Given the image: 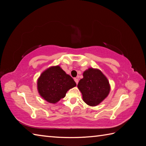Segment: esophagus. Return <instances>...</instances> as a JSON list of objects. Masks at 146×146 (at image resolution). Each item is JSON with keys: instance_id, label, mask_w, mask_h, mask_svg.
<instances>
[{"instance_id": "34e87169", "label": "esophagus", "mask_w": 146, "mask_h": 146, "mask_svg": "<svg viewBox=\"0 0 146 146\" xmlns=\"http://www.w3.org/2000/svg\"><path fill=\"white\" fill-rule=\"evenodd\" d=\"M74 80H75V82H76V84H78V80L77 79V78H75V79H74Z\"/></svg>"}]
</instances>
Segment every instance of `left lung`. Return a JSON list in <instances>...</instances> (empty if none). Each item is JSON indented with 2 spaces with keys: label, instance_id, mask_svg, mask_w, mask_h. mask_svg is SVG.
<instances>
[{
  "label": "left lung",
  "instance_id": "1",
  "mask_svg": "<svg viewBox=\"0 0 146 146\" xmlns=\"http://www.w3.org/2000/svg\"><path fill=\"white\" fill-rule=\"evenodd\" d=\"M77 87L82 94L83 100L89 106L95 107L106 98L110 91L107 78L97 68H89L83 73Z\"/></svg>",
  "mask_w": 146,
  "mask_h": 146
}]
</instances>
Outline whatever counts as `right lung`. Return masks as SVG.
<instances>
[{"mask_svg": "<svg viewBox=\"0 0 146 146\" xmlns=\"http://www.w3.org/2000/svg\"><path fill=\"white\" fill-rule=\"evenodd\" d=\"M76 86L73 79L59 65L48 68L42 71L37 80V89L39 95L52 104L64 98L66 92Z\"/></svg>", "mask_w": 146, "mask_h": 146, "instance_id": "1", "label": "right lung"}]
</instances>
